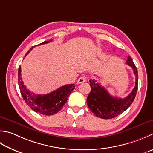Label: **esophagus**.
<instances>
[{
    "label": "esophagus",
    "mask_w": 153,
    "mask_h": 153,
    "mask_svg": "<svg viewBox=\"0 0 153 153\" xmlns=\"http://www.w3.org/2000/svg\"><path fill=\"white\" fill-rule=\"evenodd\" d=\"M86 81V77L85 76H82L80 77L77 80V83H82L85 82Z\"/></svg>",
    "instance_id": "34e87169"
}]
</instances>
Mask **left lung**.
Wrapping results in <instances>:
<instances>
[{
	"label": "left lung",
	"instance_id": "8db88e82",
	"mask_svg": "<svg viewBox=\"0 0 153 153\" xmlns=\"http://www.w3.org/2000/svg\"><path fill=\"white\" fill-rule=\"evenodd\" d=\"M126 64L132 67L136 80L132 92L125 98L113 97L96 80H89L91 91L87 98V103L89 109L98 117L104 119L114 118L127 109L133 102L138 89V71L130 56H128Z\"/></svg>",
	"mask_w": 153,
	"mask_h": 153
}]
</instances>
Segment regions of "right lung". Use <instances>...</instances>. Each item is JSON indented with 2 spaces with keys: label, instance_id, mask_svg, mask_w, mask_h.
I'll use <instances>...</instances> for the list:
<instances>
[{
  "label": "right lung",
  "instance_id": "right-lung-1",
  "mask_svg": "<svg viewBox=\"0 0 153 153\" xmlns=\"http://www.w3.org/2000/svg\"><path fill=\"white\" fill-rule=\"evenodd\" d=\"M50 42H52V40L44 41L36 46L49 43ZM34 46L30 49L25 56L28 54L30 51L32 50ZM18 82H19L20 94L27 105H28L35 112L45 115H53L59 112L64 104L67 102L69 95L75 89L74 84H68L62 86L56 90L46 95L34 94V93L29 91L26 88L25 85H24L21 77L20 65L18 71Z\"/></svg>",
  "mask_w": 153,
  "mask_h": 153
}]
</instances>
